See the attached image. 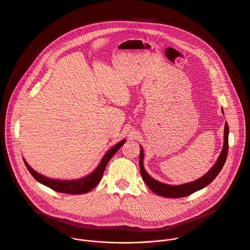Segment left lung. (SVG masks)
<instances>
[{"instance_id":"1","label":"left lung","mask_w":250,"mask_h":250,"mask_svg":"<svg viewBox=\"0 0 250 250\" xmlns=\"http://www.w3.org/2000/svg\"><path fill=\"white\" fill-rule=\"evenodd\" d=\"M229 125L226 123L225 125V134H224V146H223V150L217 160V162L215 163L210 170L205 174L203 177L199 178L198 180H195L193 182H189L186 184H182V185H168V184H164L161 183L155 179H153L152 177H150V175L147 174V172L145 170L144 167V149L140 146V155H139V168H140V172H141V177L144 181L146 182V184L149 187L150 190H152V192H154L155 194L162 196V197H166V198H182V197H186L189 196L203 188H205L206 186H208V184H210L213 179L218 176V174L221 172V170L223 169L226 160H227V156H228V151H229Z\"/></svg>"}]
</instances>
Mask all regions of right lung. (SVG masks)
I'll use <instances>...</instances> for the list:
<instances>
[{"instance_id":"obj_1","label":"right lung","mask_w":250,"mask_h":250,"mask_svg":"<svg viewBox=\"0 0 250 250\" xmlns=\"http://www.w3.org/2000/svg\"><path fill=\"white\" fill-rule=\"evenodd\" d=\"M125 142V139L120 141L119 144H117L115 146H113L109 151H106V153L104 155L102 158L100 164L96 167V169L86 177L81 178V179H75V180H56V179H51V178H47L40 173H38L35 170H33L27 162L23 159L24 164L27 168V170L30 172V174L33 176V178L38 182L49 187L50 189L60 192V193H65V194H72V195H80V194H85L93 190L100 180L102 179L104 168L110 161V159L115 155V153L124 146Z\"/></svg>"}]
</instances>
